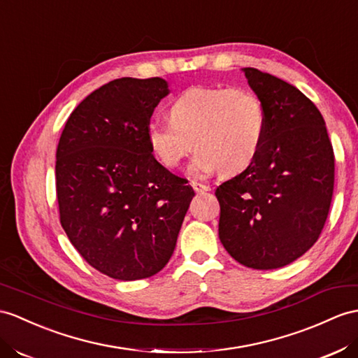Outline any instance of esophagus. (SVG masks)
<instances>
[{
	"instance_id": "34e87169",
	"label": "esophagus",
	"mask_w": 358,
	"mask_h": 358,
	"mask_svg": "<svg viewBox=\"0 0 358 358\" xmlns=\"http://www.w3.org/2000/svg\"><path fill=\"white\" fill-rule=\"evenodd\" d=\"M191 187L194 188L196 193H206V191L211 189V188H209L208 185H205V184H200V182H191Z\"/></svg>"
}]
</instances>
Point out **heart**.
<instances>
[{"label":"heart","instance_id":"1","mask_svg":"<svg viewBox=\"0 0 358 358\" xmlns=\"http://www.w3.org/2000/svg\"><path fill=\"white\" fill-rule=\"evenodd\" d=\"M167 123L145 127L152 155L165 169H178L194 149L189 173L194 178L222 170L224 176L245 171L263 145L267 115L255 92L224 86H194L167 108Z\"/></svg>","mask_w":358,"mask_h":358}]
</instances>
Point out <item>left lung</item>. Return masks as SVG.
<instances>
[{
	"label": "left lung",
	"mask_w": 358,
	"mask_h": 358,
	"mask_svg": "<svg viewBox=\"0 0 358 358\" xmlns=\"http://www.w3.org/2000/svg\"><path fill=\"white\" fill-rule=\"evenodd\" d=\"M267 126L249 167L215 189L219 237L240 264L270 270L302 257L324 229L334 189V152L310 99L272 74L243 68Z\"/></svg>",
	"instance_id": "1"
}]
</instances>
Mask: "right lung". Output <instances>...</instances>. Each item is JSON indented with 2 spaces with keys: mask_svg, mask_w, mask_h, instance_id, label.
I'll use <instances>...</instances> for the list:
<instances>
[{
  "mask_svg": "<svg viewBox=\"0 0 358 358\" xmlns=\"http://www.w3.org/2000/svg\"><path fill=\"white\" fill-rule=\"evenodd\" d=\"M169 92L161 77L117 78L78 104L59 139L60 223L86 263L113 280H143L165 267L194 197L145 139Z\"/></svg>",
  "mask_w": 358,
  "mask_h": 358,
  "instance_id": "right-lung-1",
  "label": "right lung"
}]
</instances>
